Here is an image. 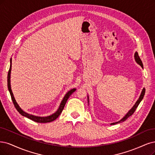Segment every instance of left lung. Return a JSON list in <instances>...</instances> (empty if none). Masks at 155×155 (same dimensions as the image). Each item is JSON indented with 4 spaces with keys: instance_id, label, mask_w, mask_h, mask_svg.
I'll list each match as a JSON object with an SVG mask.
<instances>
[{
    "instance_id": "left-lung-1",
    "label": "left lung",
    "mask_w": 155,
    "mask_h": 155,
    "mask_svg": "<svg viewBox=\"0 0 155 155\" xmlns=\"http://www.w3.org/2000/svg\"><path fill=\"white\" fill-rule=\"evenodd\" d=\"M135 56V60L136 62H137L138 64H139V65L143 68L142 62V61H141V60H140V58L139 56H138V54L137 52H135V56ZM145 92H146V89H145V88H143L142 89V92H141V94H140V95L139 98H138V99L137 100L136 103L134 104V106H133L132 108H131L128 112H127V113L125 115V116H124L122 119H120V120L119 121H118V122H113V123H111V125H114V124H115L120 123V122H124V120H126L127 118H128L129 117H130L131 115H133V114L134 113L136 109H137V108L138 107V104H140V103L141 102V101L142 100V99H143V96H144ZM88 102H89V101H88Z\"/></svg>"
}]
</instances>
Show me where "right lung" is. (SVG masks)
I'll use <instances>...</instances> for the list:
<instances>
[{
	"mask_svg": "<svg viewBox=\"0 0 155 155\" xmlns=\"http://www.w3.org/2000/svg\"><path fill=\"white\" fill-rule=\"evenodd\" d=\"M11 71H12V61H11V63H10V67H9L8 74V88L9 92L10 93L11 97H12V101L14 104L15 107L22 116H24V117H27V118H28V119L33 120L35 122H40V123H46V122H52L53 120H56L58 117H59V115L61 114L64 107H65V105L67 103L68 99L69 98V97H70L73 92H74L76 90V88H73V89H71V90H69V91L65 94V97H63V100L61 101L59 108H58V109L57 110V111L55 112V113H54L53 114H52L49 116H47V117H38V116H35L33 115L29 114L28 113H26V112H25L24 110H22L20 108L19 105L17 104V101H16V100L14 97V95L12 92V88H11V81H10Z\"/></svg>",
	"mask_w": 155,
	"mask_h": 155,
	"instance_id": "right-lung-1",
	"label": "right lung"
}]
</instances>
